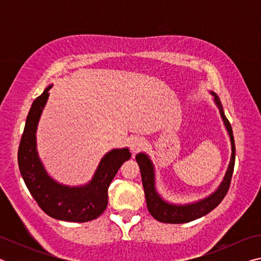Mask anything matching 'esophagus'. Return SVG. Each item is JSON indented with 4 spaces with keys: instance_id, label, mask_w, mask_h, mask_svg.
<instances>
[{
    "instance_id": "esophagus-1",
    "label": "esophagus",
    "mask_w": 261,
    "mask_h": 261,
    "mask_svg": "<svg viewBox=\"0 0 261 261\" xmlns=\"http://www.w3.org/2000/svg\"><path fill=\"white\" fill-rule=\"evenodd\" d=\"M129 145H130V149L131 152L136 154L138 151H140V148L144 146V139L139 138V137H134V138H131L129 141Z\"/></svg>"
}]
</instances>
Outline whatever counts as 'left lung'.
I'll list each match as a JSON object with an SVG mask.
<instances>
[{"instance_id": "left-lung-1", "label": "left lung", "mask_w": 261, "mask_h": 261, "mask_svg": "<svg viewBox=\"0 0 261 261\" xmlns=\"http://www.w3.org/2000/svg\"><path fill=\"white\" fill-rule=\"evenodd\" d=\"M212 95L214 96V101L218 108L220 110L221 117H222L224 125L230 137L231 141V158L230 162H229L228 169L224 175L223 180L221 182L220 187L214 193H212L210 197L205 198V199L199 200L197 202H192V204L188 205H174L169 204L166 200H163L160 194L156 192L155 189V173H154V167L146 154L139 153L136 155V160L138 162V166L140 168L141 174V180H143V187L145 197H146V204L148 212L151 213L154 219L160 221L163 223H187L190 221H193L196 219H199L201 216L208 214L211 211H213L216 206H218L226 194L230 187L231 177L233 166H235V140H233L232 129L230 123H229L228 118L223 113L222 105L220 102L219 96L216 95L214 92H211Z\"/></svg>"}]
</instances>
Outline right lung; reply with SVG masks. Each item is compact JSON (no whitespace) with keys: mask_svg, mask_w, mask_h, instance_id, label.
<instances>
[{"mask_svg":"<svg viewBox=\"0 0 261 261\" xmlns=\"http://www.w3.org/2000/svg\"><path fill=\"white\" fill-rule=\"evenodd\" d=\"M51 86L33 101L26 118L18 148L19 170L29 191L46 214L62 221L87 222L105 212L109 185L121 166L131 158V153L127 148L108 152L100 161L91 182L83 187H68L53 179L39 159L35 143L39 118Z\"/></svg>","mask_w":261,"mask_h":261,"instance_id":"obj_1","label":"right lung"}]
</instances>
